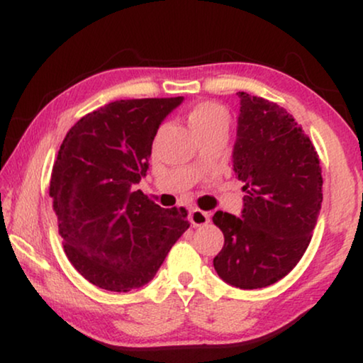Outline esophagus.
I'll list each match as a JSON object with an SVG mask.
<instances>
[{"mask_svg":"<svg viewBox=\"0 0 363 363\" xmlns=\"http://www.w3.org/2000/svg\"><path fill=\"white\" fill-rule=\"evenodd\" d=\"M190 221L193 226H205L206 223H210V213L198 210V208H193L190 213Z\"/></svg>","mask_w":363,"mask_h":363,"instance_id":"34e87169","label":"esophagus"}]
</instances>
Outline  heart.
<instances>
[{
    "label": "heart",
    "mask_w": 363,
    "mask_h": 363,
    "mask_svg": "<svg viewBox=\"0 0 363 363\" xmlns=\"http://www.w3.org/2000/svg\"><path fill=\"white\" fill-rule=\"evenodd\" d=\"M188 125L196 137L216 130H228L230 113L216 102H200L190 108L186 116Z\"/></svg>",
    "instance_id": "obj_1"
}]
</instances>
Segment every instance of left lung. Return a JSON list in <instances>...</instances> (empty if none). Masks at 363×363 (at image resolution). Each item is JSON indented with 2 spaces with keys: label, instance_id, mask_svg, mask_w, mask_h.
<instances>
[{
  "label": "left lung",
  "instance_id": "1",
  "mask_svg": "<svg viewBox=\"0 0 363 363\" xmlns=\"http://www.w3.org/2000/svg\"><path fill=\"white\" fill-rule=\"evenodd\" d=\"M233 170L245 183L241 218L216 211L225 246L218 276L240 289H259L289 274L309 246L322 203V175L311 138L286 108L238 92Z\"/></svg>",
  "mask_w": 363,
  "mask_h": 363
}]
</instances>
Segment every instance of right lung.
I'll list each match as a JSON object with an SVG mask.
<instances>
[{
	"instance_id": "add662e5",
	"label": "right lung",
	"mask_w": 363,
	"mask_h": 363,
	"mask_svg": "<svg viewBox=\"0 0 363 363\" xmlns=\"http://www.w3.org/2000/svg\"><path fill=\"white\" fill-rule=\"evenodd\" d=\"M182 101L111 102L74 123L59 148L49 185L59 235L71 264L101 289L145 286L190 228L185 208L165 210L133 188L158 127Z\"/></svg>"
}]
</instances>
